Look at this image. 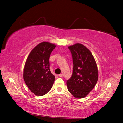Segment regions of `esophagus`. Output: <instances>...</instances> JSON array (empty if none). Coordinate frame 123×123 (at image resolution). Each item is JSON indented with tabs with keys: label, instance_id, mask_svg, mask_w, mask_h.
Returning a JSON list of instances; mask_svg holds the SVG:
<instances>
[{
	"label": "esophagus",
	"instance_id": "34e87169",
	"mask_svg": "<svg viewBox=\"0 0 123 123\" xmlns=\"http://www.w3.org/2000/svg\"><path fill=\"white\" fill-rule=\"evenodd\" d=\"M59 76L60 77H62L63 76V75H62V74H59Z\"/></svg>",
	"mask_w": 123,
	"mask_h": 123
}]
</instances>
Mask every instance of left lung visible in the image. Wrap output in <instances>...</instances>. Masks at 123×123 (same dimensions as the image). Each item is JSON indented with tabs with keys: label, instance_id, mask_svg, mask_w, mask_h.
<instances>
[{
	"label": "left lung",
	"instance_id": "obj_1",
	"mask_svg": "<svg viewBox=\"0 0 123 123\" xmlns=\"http://www.w3.org/2000/svg\"><path fill=\"white\" fill-rule=\"evenodd\" d=\"M73 61V74L66 82L68 89L77 98H82L95 86L98 78L96 63L92 54L83 45L77 43L68 46Z\"/></svg>",
	"mask_w": 123,
	"mask_h": 123
}]
</instances>
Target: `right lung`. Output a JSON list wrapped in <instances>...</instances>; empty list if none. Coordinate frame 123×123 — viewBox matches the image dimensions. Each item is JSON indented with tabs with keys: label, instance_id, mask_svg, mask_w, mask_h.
<instances>
[{
	"label": "right lung",
	"instance_id": "add662e5",
	"mask_svg": "<svg viewBox=\"0 0 123 123\" xmlns=\"http://www.w3.org/2000/svg\"><path fill=\"white\" fill-rule=\"evenodd\" d=\"M56 45L43 42L31 50L24 66L23 78L29 90L37 96H43L50 90L55 80L49 68V59Z\"/></svg>",
	"mask_w": 123,
	"mask_h": 123
}]
</instances>
